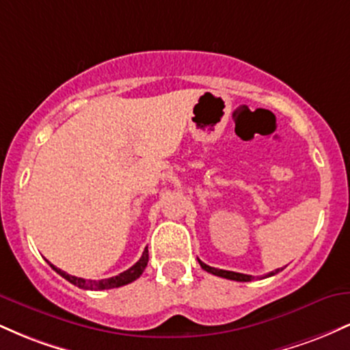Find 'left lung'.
Segmentation results:
<instances>
[{"instance_id":"8db88e82","label":"left lung","mask_w":350,"mask_h":350,"mask_svg":"<svg viewBox=\"0 0 350 350\" xmlns=\"http://www.w3.org/2000/svg\"><path fill=\"white\" fill-rule=\"evenodd\" d=\"M199 263H200V267L204 268V270L208 271V273H212V275H215V276H222V278H227V280H234V281H252V280H253V276H252V275H243V273H235V271L219 270V268L208 267V265L202 263V262H200V260H199ZM281 270H283V268H281ZM281 270H280V268H278V270H275V271L268 273V275H265V278H268V276H273V275H276V273L281 271Z\"/></svg>"}]
</instances>
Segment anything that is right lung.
Segmentation results:
<instances>
[{
  "label": "right lung",
  "instance_id": "add662e5",
  "mask_svg": "<svg viewBox=\"0 0 350 350\" xmlns=\"http://www.w3.org/2000/svg\"><path fill=\"white\" fill-rule=\"evenodd\" d=\"M148 258H150V255H148V247L144 248L142 258L136 262L133 267L128 268L126 271L120 273V275L116 276H111V278H105V280H85V278H77V276H72L69 275V273L62 271L60 268L54 267V265H51L52 270H54L55 273H59L62 278H66L69 283L75 284V286L82 288V290H111V288H120L123 286V284H128L131 283V281H135L136 278H139V276L143 275L144 268H146L148 265Z\"/></svg>",
  "mask_w": 350,
  "mask_h": 350
}]
</instances>
